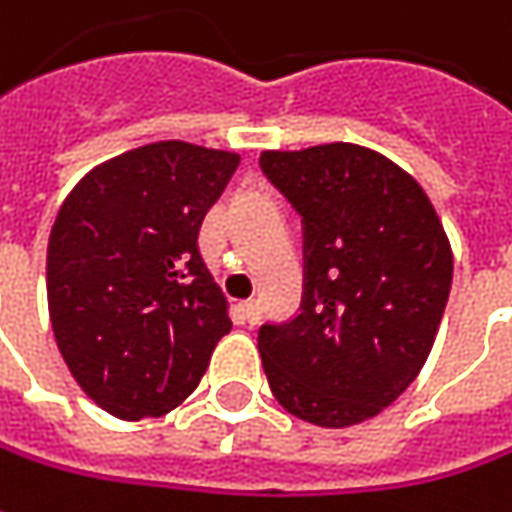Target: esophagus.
Listing matches in <instances>:
<instances>
[{"label":"esophagus","instance_id":"esophagus-1","mask_svg":"<svg viewBox=\"0 0 512 512\" xmlns=\"http://www.w3.org/2000/svg\"><path fill=\"white\" fill-rule=\"evenodd\" d=\"M240 312H243V321L246 323L260 321V303H257V300H243V303H240Z\"/></svg>","mask_w":512,"mask_h":512}]
</instances>
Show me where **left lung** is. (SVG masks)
Returning <instances> with one entry per match:
<instances>
[{
    "instance_id": "8db88e82",
    "label": "left lung",
    "mask_w": 512,
    "mask_h": 512,
    "mask_svg": "<svg viewBox=\"0 0 512 512\" xmlns=\"http://www.w3.org/2000/svg\"><path fill=\"white\" fill-rule=\"evenodd\" d=\"M260 168L303 223V300L263 323L272 395L318 427H352L421 372L453 283L430 197L384 154L352 143L263 151Z\"/></svg>"
}]
</instances>
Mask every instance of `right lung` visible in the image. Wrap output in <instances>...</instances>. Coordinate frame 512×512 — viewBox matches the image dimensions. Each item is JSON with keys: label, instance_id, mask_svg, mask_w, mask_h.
I'll list each match as a JSON object with an SVG mask.
<instances>
[{"label": "right lung", "instance_id": "1", "mask_svg": "<svg viewBox=\"0 0 512 512\" xmlns=\"http://www.w3.org/2000/svg\"><path fill=\"white\" fill-rule=\"evenodd\" d=\"M240 163L166 140L79 180L48 240V312L82 392L123 418H160L189 398L232 329L197 234Z\"/></svg>", "mask_w": 512, "mask_h": 512}]
</instances>
